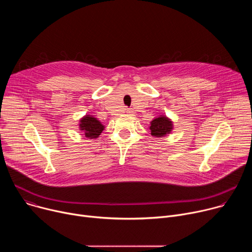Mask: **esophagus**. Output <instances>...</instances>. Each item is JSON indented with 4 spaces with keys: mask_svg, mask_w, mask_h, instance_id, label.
<instances>
[{
    "mask_svg": "<svg viewBox=\"0 0 252 252\" xmlns=\"http://www.w3.org/2000/svg\"><path fill=\"white\" fill-rule=\"evenodd\" d=\"M126 114H130L131 113L130 109H126Z\"/></svg>",
    "mask_w": 252,
    "mask_h": 252,
    "instance_id": "obj_1",
    "label": "esophagus"
}]
</instances>
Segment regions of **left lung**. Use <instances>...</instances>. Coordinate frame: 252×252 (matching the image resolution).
Masks as SVG:
<instances>
[{
    "label": "left lung",
    "mask_w": 252,
    "mask_h": 252,
    "mask_svg": "<svg viewBox=\"0 0 252 252\" xmlns=\"http://www.w3.org/2000/svg\"><path fill=\"white\" fill-rule=\"evenodd\" d=\"M173 128L172 122L165 116H159L151 122L150 129L155 137H163Z\"/></svg>",
    "instance_id": "1"
}]
</instances>
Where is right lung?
I'll list each match as a JSON object with an SVG mask.
<instances>
[{
	"instance_id": "right-lung-1",
	"label": "right lung",
	"mask_w": 252,
	"mask_h": 252,
	"mask_svg": "<svg viewBox=\"0 0 252 252\" xmlns=\"http://www.w3.org/2000/svg\"><path fill=\"white\" fill-rule=\"evenodd\" d=\"M80 130H82L86 137L96 138L99 136L101 131L104 129V126L94 117L87 115L80 120Z\"/></svg>"
}]
</instances>
